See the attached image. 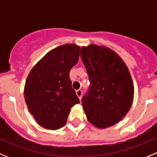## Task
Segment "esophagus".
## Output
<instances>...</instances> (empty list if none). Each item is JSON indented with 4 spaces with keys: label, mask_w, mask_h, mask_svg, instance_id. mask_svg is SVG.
Here are the masks:
<instances>
[{
    "label": "esophagus",
    "mask_w": 157,
    "mask_h": 157,
    "mask_svg": "<svg viewBox=\"0 0 157 157\" xmlns=\"http://www.w3.org/2000/svg\"><path fill=\"white\" fill-rule=\"evenodd\" d=\"M76 94H77V96H78L79 99H81V97H82V90H76Z\"/></svg>",
    "instance_id": "obj_1"
}]
</instances>
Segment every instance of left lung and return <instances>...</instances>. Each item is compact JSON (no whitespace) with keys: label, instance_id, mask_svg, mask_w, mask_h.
Listing matches in <instances>:
<instances>
[{"label":"left lung","instance_id":"obj_1","mask_svg":"<svg viewBox=\"0 0 157 157\" xmlns=\"http://www.w3.org/2000/svg\"><path fill=\"white\" fill-rule=\"evenodd\" d=\"M80 57L90 82L82 99L86 118L98 128L111 127L125 116L133 103L134 84L129 70L108 47L83 46Z\"/></svg>","mask_w":157,"mask_h":157}]
</instances>
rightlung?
Instances as JSON below:
<instances>
[{
	"instance_id": "right-lung-1",
	"label": "right lung",
	"mask_w": 157,
	"mask_h": 157,
	"mask_svg": "<svg viewBox=\"0 0 157 157\" xmlns=\"http://www.w3.org/2000/svg\"><path fill=\"white\" fill-rule=\"evenodd\" d=\"M79 56L78 45H60L48 52L29 72L25 83V101L29 112L42 128L57 130L64 127L71 107L80 103L69 77Z\"/></svg>"
}]
</instances>
